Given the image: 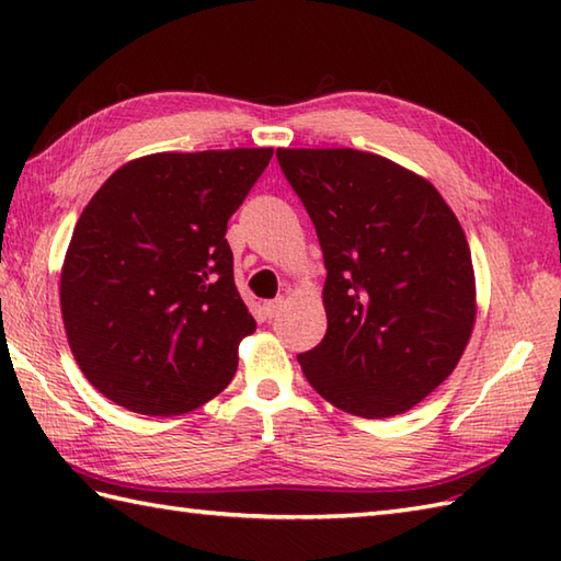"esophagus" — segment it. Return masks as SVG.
Returning <instances> with one entry per match:
<instances>
[{
	"label": "esophagus",
	"mask_w": 561,
	"mask_h": 561,
	"mask_svg": "<svg viewBox=\"0 0 561 561\" xmlns=\"http://www.w3.org/2000/svg\"><path fill=\"white\" fill-rule=\"evenodd\" d=\"M282 308H284V299H274V301H267L265 306H262V311H265V316L272 320V318L279 316Z\"/></svg>",
	"instance_id": "1"
}]
</instances>
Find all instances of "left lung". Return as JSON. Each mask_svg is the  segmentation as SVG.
<instances>
[{
    "mask_svg": "<svg viewBox=\"0 0 561 561\" xmlns=\"http://www.w3.org/2000/svg\"><path fill=\"white\" fill-rule=\"evenodd\" d=\"M325 260L328 332L299 354L335 408L383 420L453 374L472 335L468 238L438 190L378 153L277 149Z\"/></svg>",
    "mask_w": 561,
    "mask_h": 561,
    "instance_id": "left-lung-1",
    "label": "left lung"
}]
</instances>
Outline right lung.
<instances>
[{"label": "right lung", "instance_id": "1", "mask_svg": "<svg viewBox=\"0 0 561 561\" xmlns=\"http://www.w3.org/2000/svg\"><path fill=\"white\" fill-rule=\"evenodd\" d=\"M272 149L149 153L91 197L59 277L69 350L129 412H193L231 383L255 320L236 289L226 224Z\"/></svg>", "mask_w": 561, "mask_h": 561}]
</instances>
